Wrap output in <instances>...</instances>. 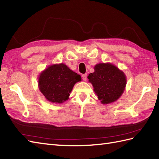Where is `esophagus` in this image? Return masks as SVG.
I'll list each match as a JSON object with an SVG mask.
<instances>
[{
    "label": "esophagus",
    "instance_id": "1",
    "mask_svg": "<svg viewBox=\"0 0 159 159\" xmlns=\"http://www.w3.org/2000/svg\"><path fill=\"white\" fill-rule=\"evenodd\" d=\"M82 78H83V80H87V74H83L82 75Z\"/></svg>",
    "mask_w": 159,
    "mask_h": 159
}]
</instances>
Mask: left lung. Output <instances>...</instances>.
Instances as JSON below:
<instances>
[{"instance_id": "obj_1", "label": "left lung", "mask_w": 159, "mask_h": 159, "mask_svg": "<svg viewBox=\"0 0 159 159\" xmlns=\"http://www.w3.org/2000/svg\"><path fill=\"white\" fill-rule=\"evenodd\" d=\"M94 70L87 78L98 99L102 104L116 101L126 87V79L124 72L111 63L97 64Z\"/></svg>"}]
</instances>
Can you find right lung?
<instances>
[{"instance_id": "1", "label": "right lung", "mask_w": 159, "mask_h": 159, "mask_svg": "<svg viewBox=\"0 0 159 159\" xmlns=\"http://www.w3.org/2000/svg\"><path fill=\"white\" fill-rule=\"evenodd\" d=\"M81 80V76L65 64L48 67L40 74L39 88L48 101L62 103L68 99L74 84Z\"/></svg>"}]
</instances>
